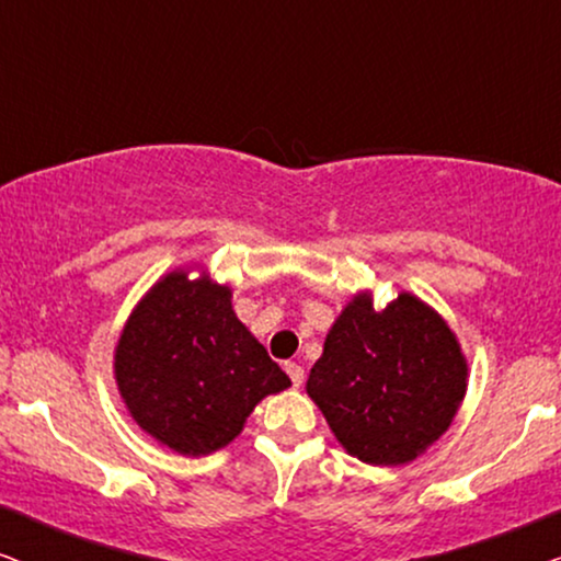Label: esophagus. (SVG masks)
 Instances as JSON below:
<instances>
[{
  "label": "esophagus",
  "instance_id": "esophagus-1",
  "mask_svg": "<svg viewBox=\"0 0 561 561\" xmlns=\"http://www.w3.org/2000/svg\"><path fill=\"white\" fill-rule=\"evenodd\" d=\"M286 373H288V378H290V382H294L296 388L301 386V382H304V367H301V365L286 363Z\"/></svg>",
  "mask_w": 561,
  "mask_h": 561
}]
</instances>
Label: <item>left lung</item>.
I'll return each instance as SVG.
<instances>
[{"mask_svg":"<svg viewBox=\"0 0 561 561\" xmlns=\"http://www.w3.org/2000/svg\"><path fill=\"white\" fill-rule=\"evenodd\" d=\"M467 390V359L439 313L411 294L375 311L357 294L329 329L306 393L352 457L405 465L447 432Z\"/></svg>","mask_w":561,"mask_h":561,"instance_id":"1","label":"left lung"}]
</instances>
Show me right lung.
I'll use <instances>...</instances> for the list:
<instances>
[{"mask_svg":"<svg viewBox=\"0 0 561 561\" xmlns=\"http://www.w3.org/2000/svg\"><path fill=\"white\" fill-rule=\"evenodd\" d=\"M114 378L137 426L179 455L227 447L265 396L290 386L232 309V290L188 271L152 286L114 350Z\"/></svg>","mask_w":561,"mask_h":561,"instance_id":"obj_1","label":"right lung"}]
</instances>
